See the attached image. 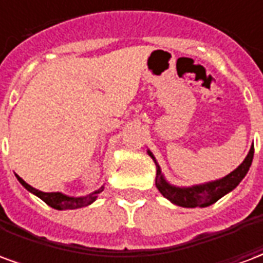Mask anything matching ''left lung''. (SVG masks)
Wrapping results in <instances>:
<instances>
[{"label":"left lung","mask_w":263,"mask_h":263,"mask_svg":"<svg viewBox=\"0 0 263 263\" xmlns=\"http://www.w3.org/2000/svg\"><path fill=\"white\" fill-rule=\"evenodd\" d=\"M148 154L155 160L154 155L151 152H148ZM252 159H254V145H252V148L249 151L248 156L245 158V160L230 175H227L226 177H222L220 180L200 184V186H193V187H175V186H171L163 179L162 173H160L159 165L155 160V163H156V187H158V190L162 193L163 197H166L169 201L176 204V205L187 207V209L207 207V205H211L215 201H218L222 196H226L228 192H231V190L237 187L239 182L248 173Z\"/></svg>","instance_id":"obj_1"}]
</instances>
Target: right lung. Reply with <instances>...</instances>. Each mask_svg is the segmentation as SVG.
Here are the masks:
<instances>
[{
    "mask_svg": "<svg viewBox=\"0 0 263 263\" xmlns=\"http://www.w3.org/2000/svg\"><path fill=\"white\" fill-rule=\"evenodd\" d=\"M16 179L20 180V183L26 189L29 190L31 193L36 194L37 197L43 200L45 203L50 205L52 209L56 210H76V209H81V207H86L88 204H91L97 196L104 190V187L98 189L96 190L94 193L88 194L86 197H69V196H65L62 193H45V192H41V190H36L35 187L29 186L28 183H25L20 176H16Z\"/></svg>",
    "mask_w": 263,
    "mask_h": 263,
    "instance_id": "obj_1",
    "label": "right lung"
}]
</instances>
